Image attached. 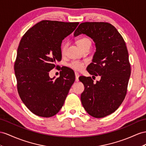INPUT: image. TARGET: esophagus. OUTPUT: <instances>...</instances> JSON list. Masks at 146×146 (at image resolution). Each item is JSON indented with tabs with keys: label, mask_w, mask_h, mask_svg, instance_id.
<instances>
[{
	"label": "esophagus",
	"mask_w": 146,
	"mask_h": 146,
	"mask_svg": "<svg viewBox=\"0 0 146 146\" xmlns=\"http://www.w3.org/2000/svg\"><path fill=\"white\" fill-rule=\"evenodd\" d=\"M75 77H76V80H75V81H76V82H78V81H79V76H80V74H78V73H77V72H75Z\"/></svg>",
	"instance_id": "34e87169"
}]
</instances>
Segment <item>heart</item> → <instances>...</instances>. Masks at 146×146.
Wrapping results in <instances>:
<instances>
[{
    "mask_svg": "<svg viewBox=\"0 0 146 146\" xmlns=\"http://www.w3.org/2000/svg\"><path fill=\"white\" fill-rule=\"evenodd\" d=\"M77 44L81 48L84 47L86 46H88V45H91V40L87 38V37H83V38H81L79 40H78ZM67 48V44H63L62 47L61 52L62 54H64L66 52ZM84 63L83 62H81L79 60H73L71 62H70L68 66L70 68H72L73 70H76V71H80L82 70L84 67Z\"/></svg>",
    "mask_w": 146,
    "mask_h": 146,
    "instance_id": "1",
    "label": "heart"
}]
</instances>
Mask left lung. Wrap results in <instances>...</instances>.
<instances>
[{
    "label": "left lung",
    "mask_w": 146,
    "mask_h": 146,
    "mask_svg": "<svg viewBox=\"0 0 146 146\" xmlns=\"http://www.w3.org/2000/svg\"><path fill=\"white\" fill-rule=\"evenodd\" d=\"M81 34L92 39L96 48L88 72L100 76L96 83L91 77L79 78L84 86L81 103L92 117L103 118L113 113L126 96L131 74L128 50L121 35L109 23H82L74 36Z\"/></svg>",
    "instance_id": "obj_1"
}]
</instances>
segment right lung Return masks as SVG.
Here are the masks:
<instances>
[{
    "label": "right lung",
    "mask_w": 146,
    "mask_h": 146,
    "mask_svg": "<svg viewBox=\"0 0 146 146\" xmlns=\"http://www.w3.org/2000/svg\"><path fill=\"white\" fill-rule=\"evenodd\" d=\"M78 22L43 20L29 29L22 37L14 65L18 92L32 113L51 117L62 109L75 80L69 68L57 78L49 72L62 59V40L72 33Z\"/></svg>",
    "instance_id": "obj_1"
}]
</instances>
